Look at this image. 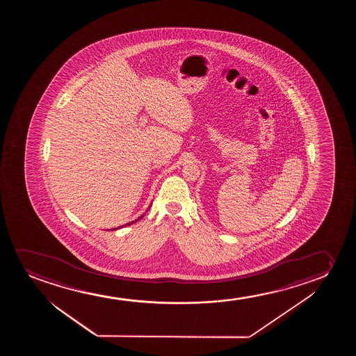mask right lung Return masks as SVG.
I'll list each match as a JSON object with an SVG mask.
<instances>
[{"label": "right lung", "mask_w": 356, "mask_h": 356, "mask_svg": "<svg viewBox=\"0 0 356 356\" xmlns=\"http://www.w3.org/2000/svg\"><path fill=\"white\" fill-rule=\"evenodd\" d=\"M141 218H142V216H141ZM141 218H140V219H141ZM140 219H138V220H140ZM134 222H135V221H132V222H130V224H127V225H131V224H134Z\"/></svg>", "instance_id": "1"}]
</instances>
